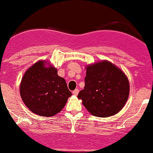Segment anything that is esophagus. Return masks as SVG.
Instances as JSON below:
<instances>
[{
  "instance_id": "34e87169",
  "label": "esophagus",
  "mask_w": 153,
  "mask_h": 153,
  "mask_svg": "<svg viewBox=\"0 0 153 153\" xmlns=\"http://www.w3.org/2000/svg\"><path fill=\"white\" fill-rule=\"evenodd\" d=\"M78 93H79V90H78V89H76V90H74V91H73V94L75 96L78 95Z\"/></svg>"
}]
</instances>
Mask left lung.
Listing matches in <instances>:
<instances>
[{"mask_svg": "<svg viewBox=\"0 0 153 153\" xmlns=\"http://www.w3.org/2000/svg\"><path fill=\"white\" fill-rule=\"evenodd\" d=\"M85 86L78 94L93 116L111 117L123 109L129 94V83L122 70L107 60L86 67Z\"/></svg>", "mask_w": 153, "mask_h": 153, "instance_id": "obj_1", "label": "left lung"}]
</instances>
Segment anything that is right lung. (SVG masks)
I'll return each instance as SVG.
<instances>
[{"mask_svg": "<svg viewBox=\"0 0 153 153\" xmlns=\"http://www.w3.org/2000/svg\"><path fill=\"white\" fill-rule=\"evenodd\" d=\"M40 60L24 74L20 93L27 107L42 117H53L60 113L72 93L57 70Z\"/></svg>", "mask_w": 153, "mask_h": 153, "instance_id": "obj_1", "label": "right lung"}]
</instances>
